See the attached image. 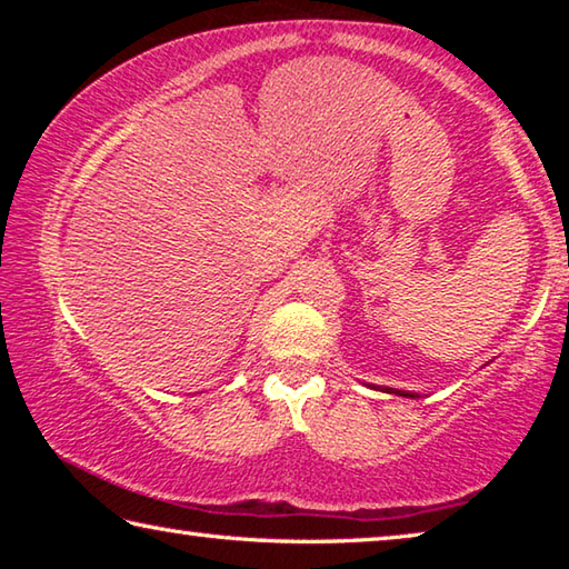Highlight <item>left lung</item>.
<instances>
[{"mask_svg":"<svg viewBox=\"0 0 569 569\" xmlns=\"http://www.w3.org/2000/svg\"><path fill=\"white\" fill-rule=\"evenodd\" d=\"M383 391H389V393H399V397H407V399H409V397H411V399L417 397V393H411V391H399V389H383Z\"/></svg>","mask_w":569,"mask_h":569,"instance_id":"obj_1","label":"left lung"}]
</instances>
